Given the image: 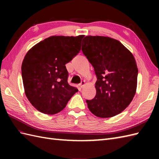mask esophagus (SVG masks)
Segmentation results:
<instances>
[{
    "instance_id": "esophagus-1",
    "label": "esophagus",
    "mask_w": 159,
    "mask_h": 159,
    "mask_svg": "<svg viewBox=\"0 0 159 159\" xmlns=\"http://www.w3.org/2000/svg\"><path fill=\"white\" fill-rule=\"evenodd\" d=\"M85 80H82V81L80 82V87H81V88H83V87H84V85H85Z\"/></svg>"
}]
</instances>
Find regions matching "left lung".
I'll list each match as a JSON object with an SVG mask.
<instances>
[{"label":"left lung","instance_id":"1","mask_svg":"<svg viewBox=\"0 0 159 159\" xmlns=\"http://www.w3.org/2000/svg\"><path fill=\"white\" fill-rule=\"evenodd\" d=\"M82 51L95 71L96 94L87 100L89 111L107 118L120 113L136 92L138 69L133 55L122 43L103 36H86Z\"/></svg>","mask_w":159,"mask_h":159}]
</instances>
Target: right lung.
Here are the masks:
<instances>
[{"label":"right lung","instance_id":"1","mask_svg":"<svg viewBox=\"0 0 159 159\" xmlns=\"http://www.w3.org/2000/svg\"><path fill=\"white\" fill-rule=\"evenodd\" d=\"M83 37H50L26 54L22 64L24 88L30 102L40 112H60L79 91L67 83L66 64L79 53Z\"/></svg>","mask_w":159,"mask_h":159}]
</instances>
